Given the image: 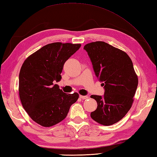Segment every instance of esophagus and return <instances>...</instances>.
Returning a JSON list of instances; mask_svg holds the SVG:
<instances>
[{
	"label": "esophagus",
	"instance_id": "esophagus-1",
	"mask_svg": "<svg viewBox=\"0 0 157 157\" xmlns=\"http://www.w3.org/2000/svg\"><path fill=\"white\" fill-rule=\"evenodd\" d=\"M79 97H80L82 99H87L89 98L88 96H84V95H79Z\"/></svg>",
	"mask_w": 157,
	"mask_h": 157
}]
</instances>
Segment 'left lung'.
<instances>
[{
	"instance_id": "1",
	"label": "left lung",
	"mask_w": 157,
	"mask_h": 157,
	"mask_svg": "<svg viewBox=\"0 0 157 157\" xmlns=\"http://www.w3.org/2000/svg\"><path fill=\"white\" fill-rule=\"evenodd\" d=\"M84 49L105 88L103 97L90 96L97 103L91 118L102 125L115 124L124 118L133 103L138 78L133 63L125 52L103 41L89 43Z\"/></svg>"
}]
</instances>
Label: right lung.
Instances as JSON below:
<instances>
[{
    "label": "right lung",
    "instance_id": "1",
    "mask_svg": "<svg viewBox=\"0 0 157 157\" xmlns=\"http://www.w3.org/2000/svg\"><path fill=\"white\" fill-rule=\"evenodd\" d=\"M81 44L52 43L28 57L19 74V96L33 121L50 127L65 118L79 94H66L55 82L60 81L64 63Z\"/></svg>",
    "mask_w": 157,
    "mask_h": 157
}]
</instances>
